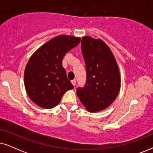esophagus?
<instances>
[{"mask_svg": "<svg viewBox=\"0 0 153 153\" xmlns=\"http://www.w3.org/2000/svg\"><path fill=\"white\" fill-rule=\"evenodd\" d=\"M72 83L73 84V85H74V86H75V85H76V80H75V79H73V80H72Z\"/></svg>", "mask_w": 153, "mask_h": 153, "instance_id": "34e87169", "label": "esophagus"}]
</instances>
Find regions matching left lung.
I'll return each mask as SVG.
<instances>
[{
  "label": "left lung",
  "instance_id": "obj_1",
  "mask_svg": "<svg viewBox=\"0 0 153 153\" xmlns=\"http://www.w3.org/2000/svg\"><path fill=\"white\" fill-rule=\"evenodd\" d=\"M81 51L85 64L86 82L76 94L90 112H97L110 106L120 88L118 64L109 47L100 39L89 36L81 39Z\"/></svg>",
  "mask_w": 153,
  "mask_h": 153
}]
</instances>
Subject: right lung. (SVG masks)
<instances>
[{"mask_svg": "<svg viewBox=\"0 0 153 153\" xmlns=\"http://www.w3.org/2000/svg\"><path fill=\"white\" fill-rule=\"evenodd\" d=\"M79 37L59 35L39 48L29 59L24 72L26 93L44 108L57 106L65 93L74 88L62 67L64 56L80 42Z\"/></svg>", "mask_w": 153, "mask_h": 153, "instance_id": "right-lung-1", "label": "right lung"}]
</instances>
